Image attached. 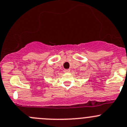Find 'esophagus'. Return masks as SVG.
Listing matches in <instances>:
<instances>
[{"label":"esophagus","mask_w":127,"mask_h":127,"mask_svg":"<svg viewBox=\"0 0 127 127\" xmlns=\"http://www.w3.org/2000/svg\"><path fill=\"white\" fill-rule=\"evenodd\" d=\"M64 72H70V69H66L64 70Z\"/></svg>","instance_id":"esophagus-1"}]
</instances>
